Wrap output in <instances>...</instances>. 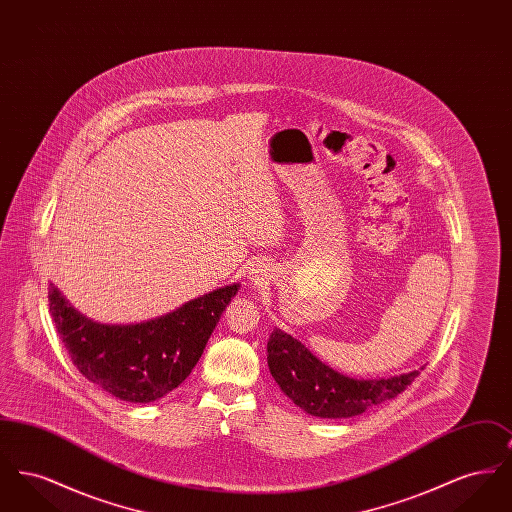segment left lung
Here are the masks:
<instances>
[{"instance_id": "8db88e82", "label": "left lung", "mask_w": 512, "mask_h": 512, "mask_svg": "<svg viewBox=\"0 0 512 512\" xmlns=\"http://www.w3.org/2000/svg\"><path fill=\"white\" fill-rule=\"evenodd\" d=\"M268 368L280 390L297 407L320 418H349L390 401L407 390L420 370L388 380L347 378L317 357L290 334L274 330L267 343Z\"/></svg>"}]
</instances>
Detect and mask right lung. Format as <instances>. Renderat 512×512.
Here are the masks:
<instances>
[{
    "label": "right lung",
    "instance_id": "1",
    "mask_svg": "<svg viewBox=\"0 0 512 512\" xmlns=\"http://www.w3.org/2000/svg\"><path fill=\"white\" fill-rule=\"evenodd\" d=\"M238 288L224 286L155 320L107 326L76 313L49 284V313L82 376L122 401L149 403L190 376Z\"/></svg>",
    "mask_w": 512,
    "mask_h": 512
}]
</instances>
